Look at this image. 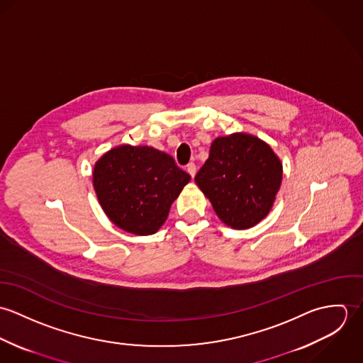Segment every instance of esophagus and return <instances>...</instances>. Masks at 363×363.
Returning <instances> with one entry per match:
<instances>
[{
  "label": "esophagus",
  "mask_w": 363,
  "mask_h": 363,
  "mask_svg": "<svg viewBox=\"0 0 363 363\" xmlns=\"http://www.w3.org/2000/svg\"><path fill=\"white\" fill-rule=\"evenodd\" d=\"M186 170L189 172V174H190L191 177H194V176H196V172H197V166H196L194 163H189V164L186 166Z\"/></svg>",
  "instance_id": "obj_1"
}]
</instances>
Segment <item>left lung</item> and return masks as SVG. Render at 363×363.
Instances as JSON below:
<instances>
[{
  "label": "left lung",
  "mask_w": 363,
  "mask_h": 363,
  "mask_svg": "<svg viewBox=\"0 0 363 363\" xmlns=\"http://www.w3.org/2000/svg\"><path fill=\"white\" fill-rule=\"evenodd\" d=\"M282 182V164L257 137L236 133L216 138L196 183L216 215L233 229H247L267 216Z\"/></svg>",
  "instance_id": "obj_1"
}]
</instances>
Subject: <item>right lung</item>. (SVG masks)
I'll use <instances>...</instances> for the list:
<instances>
[{"label": "right lung", "mask_w": 363, "mask_h": 363, "mask_svg": "<svg viewBox=\"0 0 363 363\" xmlns=\"http://www.w3.org/2000/svg\"><path fill=\"white\" fill-rule=\"evenodd\" d=\"M190 179L172 156L151 147H117L94 170V187L106 215L140 236L152 235L163 225Z\"/></svg>", "instance_id": "1"}]
</instances>
